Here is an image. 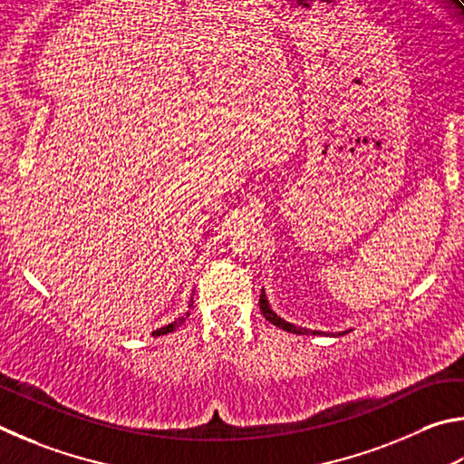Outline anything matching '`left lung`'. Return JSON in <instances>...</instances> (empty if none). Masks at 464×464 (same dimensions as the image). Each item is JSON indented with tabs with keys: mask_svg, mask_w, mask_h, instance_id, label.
Here are the masks:
<instances>
[{
	"mask_svg": "<svg viewBox=\"0 0 464 464\" xmlns=\"http://www.w3.org/2000/svg\"><path fill=\"white\" fill-rule=\"evenodd\" d=\"M258 305H261V314L265 315L266 320H269L273 326H277V328H283L285 332H291V334H318V336H344V334H348V332L351 330H343V332H322V330H310V328H302V326H295V324H291V322H287V320H283L281 315H277L275 314L273 310H271V304H269V299H266V295H265V289H261V297H258Z\"/></svg>",
	"mask_w": 464,
	"mask_h": 464,
	"instance_id": "1",
	"label": "left lung"
}]
</instances>
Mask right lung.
Wrapping results in <instances>:
<instances>
[{"instance_id": "add662e5", "label": "right lung", "mask_w": 464, "mask_h": 464, "mask_svg": "<svg viewBox=\"0 0 464 464\" xmlns=\"http://www.w3.org/2000/svg\"><path fill=\"white\" fill-rule=\"evenodd\" d=\"M193 305V297H191V302H189V307ZM187 315H189V312H187L185 315H181V318H177L175 322H170V324H167V326H162V328H159V330H154L152 332V336H162V334H169V332H173L175 328H179L181 326V324L185 322V318Z\"/></svg>"}]
</instances>
